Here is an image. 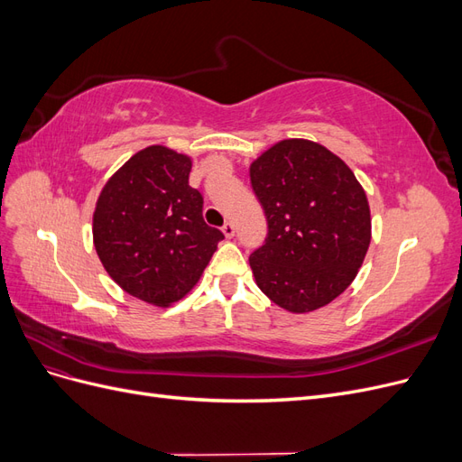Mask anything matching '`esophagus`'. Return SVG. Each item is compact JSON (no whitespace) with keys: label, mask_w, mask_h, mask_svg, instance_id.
<instances>
[{"label":"esophagus","mask_w":462,"mask_h":462,"mask_svg":"<svg viewBox=\"0 0 462 462\" xmlns=\"http://www.w3.org/2000/svg\"><path fill=\"white\" fill-rule=\"evenodd\" d=\"M221 231H223V235H226V236H227V239H231V236L235 235V226H233V223H229V221H227V223H226V226H223V227H221Z\"/></svg>","instance_id":"esophagus-1"}]
</instances>
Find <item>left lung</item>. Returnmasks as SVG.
Here are the masks:
<instances>
[{
    "mask_svg": "<svg viewBox=\"0 0 462 462\" xmlns=\"http://www.w3.org/2000/svg\"><path fill=\"white\" fill-rule=\"evenodd\" d=\"M268 236L250 254L256 285L277 306L306 314L353 283L372 239L366 192L326 146L287 138L250 163Z\"/></svg>",
    "mask_w": 462,
    "mask_h": 462,
    "instance_id": "8db88e82",
    "label": "left lung"
}]
</instances>
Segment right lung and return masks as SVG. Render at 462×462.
<instances>
[{
	"label": "right lung",
	"instance_id": "add662e5",
	"mask_svg": "<svg viewBox=\"0 0 462 462\" xmlns=\"http://www.w3.org/2000/svg\"><path fill=\"white\" fill-rule=\"evenodd\" d=\"M192 160L153 144L125 162L97 197L92 236L109 277L153 306L183 299L223 239L189 185Z\"/></svg>",
	"mask_w": 462,
	"mask_h": 462
}]
</instances>
